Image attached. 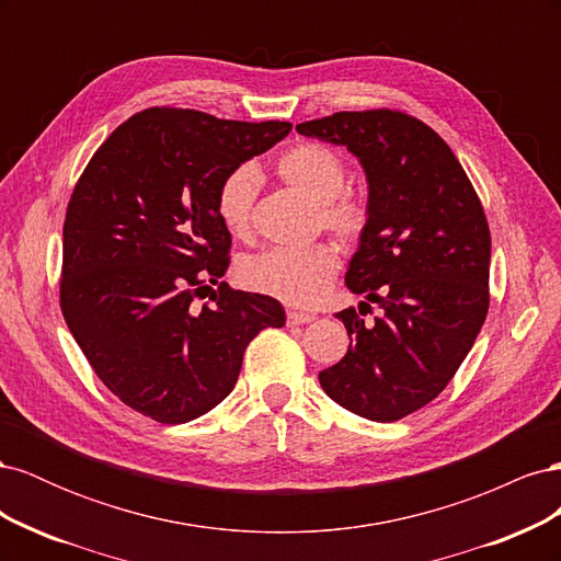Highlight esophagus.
Here are the masks:
<instances>
[{
    "label": "esophagus",
    "instance_id": "1",
    "mask_svg": "<svg viewBox=\"0 0 561 561\" xmlns=\"http://www.w3.org/2000/svg\"><path fill=\"white\" fill-rule=\"evenodd\" d=\"M316 316L313 313H304V311H287V325H309L313 322Z\"/></svg>",
    "mask_w": 561,
    "mask_h": 561
}]
</instances>
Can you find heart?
<instances>
[{
    "mask_svg": "<svg viewBox=\"0 0 561 561\" xmlns=\"http://www.w3.org/2000/svg\"><path fill=\"white\" fill-rule=\"evenodd\" d=\"M278 175L293 190L318 203L320 222L346 245H358L369 227V203L346 192V163L320 142H299L278 159ZM260 192L257 168L243 163L229 171L215 192V213L236 239L252 229V208ZM339 254L330 243L297 250H266L245 260L239 276L250 290L274 297L287 307L307 309L318 304L336 276Z\"/></svg>",
    "mask_w": 561,
    "mask_h": 561,
    "instance_id": "b5f03b06",
    "label": "heart"
}]
</instances>
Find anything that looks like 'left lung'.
<instances>
[{"mask_svg": "<svg viewBox=\"0 0 561 561\" xmlns=\"http://www.w3.org/2000/svg\"><path fill=\"white\" fill-rule=\"evenodd\" d=\"M344 145L369 182V227L339 311L351 346L318 379L348 412L390 423L435 400L466 360L489 311L491 236L478 192L449 145L400 110L336 112L297 126ZM377 302L382 313L359 316Z\"/></svg>", "mask_w": 561, "mask_h": 561, "instance_id": "left-lung-1", "label": "left lung"}]
</instances>
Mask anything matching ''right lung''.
<instances>
[{
  "label": "right lung",
  "mask_w": 561,
  "mask_h": 561,
  "mask_svg": "<svg viewBox=\"0 0 561 561\" xmlns=\"http://www.w3.org/2000/svg\"><path fill=\"white\" fill-rule=\"evenodd\" d=\"M290 128L149 107L98 147L75 184L60 309L98 379L142 416L175 426L210 412L233 390L252 339L285 325L276 299L227 283L213 305L193 301L229 266L219 182Z\"/></svg>",
  "instance_id": "obj_1"
}]
</instances>
